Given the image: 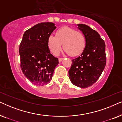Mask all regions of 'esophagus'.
Returning a JSON list of instances; mask_svg holds the SVG:
<instances>
[{"mask_svg": "<svg viewBox=\"0 0 122 122\" xmlns=\"http://www.w3.org/2000/svg\"><path fill=\"white\" fill-rule=\"evenodd\" d=\"M64 59L63 58H59V59H58V61H59V62H61V61H63V60Z\"/></svg>", "mask_w": 122, "mask_h": 122, "instance_id": "obj_1", "label": "esophagus"}]
</instances>
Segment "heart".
I'll return each mask as SVG.
<instances>
[{
  "label": "heart",
  "mask_w": 122,
  "mask_h": 122,
  "mask_svg": "<svg viewBox=\"0 0 122 122\" xmlns=\"http://www.w3.org/2000/svg\"><path fill=\"white\" fill-rule=\"evenodd\" d=\"M63 48L66 52L72 56H78L84 51L86 39L81 31L73 28L63 26L56 33V36L51 35L48 39L49 49L54 56H57Z\"/></svg>",
  "instance_id": "1"
}]
</instances>
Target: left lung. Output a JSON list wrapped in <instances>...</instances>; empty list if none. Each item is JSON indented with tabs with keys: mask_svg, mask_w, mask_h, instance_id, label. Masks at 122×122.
<instances>
[{
	"mask_svg": "<svg viewBox=\"0 0 122 122\" xmlns=\"http://www.w3.org/2000/svg\"><path fill=\"white\" fill-rule=\"evenodd\" d=\"M84 35L86 46L80 56L72 60L69 76L74 86L86 88L97 81L106 64V45L96 30L86 24H77Z\"/></svg>",
	"mask_w": 122,
	"mask_h": 122,
	"instance_id": "left-lung-1",
	"label": "left lung"
}]
</instances>
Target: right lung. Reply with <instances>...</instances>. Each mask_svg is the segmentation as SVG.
<instances>
[{
	"mask_svg": "<svg viewBox=\"0 0 122 122\" xmlns=\"http://www.w3.org/2000/svg\"><path fill=\"white\" fill-rule=\"evenodd\" d=\"M56 28L53 23H41L23 34L19 49L20 67L26 78L36 86L48 84L59 63L48 46V37Z\"/></svg>",
	"mask_w": 122,
	"mask_h": 122,
	"instance_id": "add662e5",
	"label": "right lung"
}]
</instances>
